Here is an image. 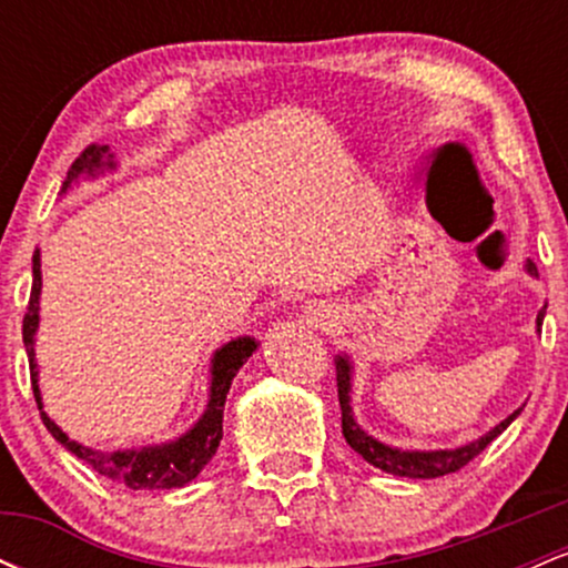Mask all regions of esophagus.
I'll use <instances>...</instances> for the list:
<instances>
[{"mask_svg": "<svg viewBox=\"0 0 568 568\" xmlns=\"http://www.w3.org/2000/svg\"><path fill=\"white\" fill-rule=\"evenodd\" d=\"M306 315H310V323H315V325H328V323H334V310H331V306H310V312H306Z\"/></svg>", "mask_w": 568, "mask_h": 568, "instance_id": "34e87169", "label": "esophagus"}]
</instances>
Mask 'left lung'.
Listing matches in <instances>:
<instances>
[{
    "mask_svg": "<svg viewBox=\"0 0 568 568\" xmlns=\"http://www.w3.org/2000/svg\"><path fill=\"white\" fill-rule=\"evenodd\" d=\"M526 270H529V275H537V264L534 262H526ZM542 321H545V310L537 315V328L542 325ZM336 387H338V406H342L344 438H347L349 446L355 448L368 465L379 467V470L389 475H400V478H440V475L462 470V467L484 452L497 435L505 433L515 416L520 414V408L513 410L505 422H499L497 427L488 429L484 438L467 443V446L462 448H452V452H448V448L446 452H400V448L384 446V443L371 438L368 433H363L361 425L355 422V416H352V406H349L352 366L347 357H336Z\"/></svg>",
    "mask_w": 568,
    "mask_h": 568,
    "instance_id": "1",
    "label": "left lung"
}]
</instances>
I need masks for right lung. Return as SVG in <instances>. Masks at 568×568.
<instances>
[{
  "mask_svg": "<svg viewBox=\"0 0 568 568\" xmlns=\"http://www.w3.org/2000/svg\"><path fill=\"white\" fill-rule=\"evenodd\" d=\"M101 168H114L112 154L106 146H95L90 143L88 149L71 162L67 181H63V192L71 186V181H77L80 175H95ZM34 280H31V296L29 306H26L23 315V344L26 355H29V368H31V389H34L37 406L42 408V397H39V379H37V361H34V334L39 325V293H42V270H39V251H34ZM256 342L251 336L234 338V342L224 344L216 355H213L211 366V395H207V408L202 414V419L189 429L186 435H181L179 440L162 443V446H143V448H128V452H95V448L82 446V443L71 440L61 427L50 419L44 410L42 414L44 427L50 429V435L67 446L77 459L88 462L90 467L103 478H112L116 484L128 488H181L189 480H194L200 475L202 467L213 459L216 454L221 435H224V403L226 393H230L232 379L237 376V371L243 368V363L253 355Z\"/></svg>",
  "mask_w": 568,
  "mask_h": 568,
  "instance_id": "right-lung-1",
  "label": "right lung"
}]
</instances>
